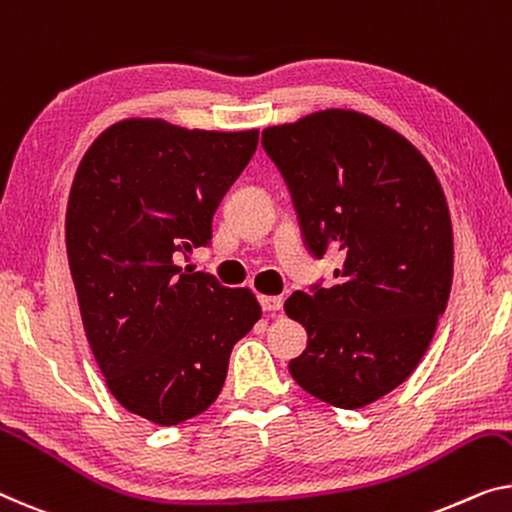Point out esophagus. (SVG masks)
Instances as JSON below:
<instances>
[{
	"instance_id": "34e87169",
	"label": "esophagus",
	"mask_w": 512,
	"mask_h": 512,
	"mask_svg": "<svg viewBox=\"0 0 512 512\" xmlns=\"http://www.w3.org/2000/svg\"><path fill=\"white\" fill-rule=\"evenodd\" d=\"M259 303L266 312H280L282 310V296H259Z\"/></svg>"
}]
</instances>
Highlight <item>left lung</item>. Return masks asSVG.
Masks as SVG:
<instances>
[{
	"label": "left lung",
	"mask_w": 512,
	"mask_h": 512,
	"mask_svg": "<svg viewBox=\"0 0 512 512\" xmlns=\"http://www.w3.org/2000/svg\"><path fill=\"white\" fill-rule=\"evenodd\" d=\"M315 257H340L333 287L294 292L308 331L289 361L303 391L368 407L421 363L453 285V225L432 165L407 137L356 110H319L262 131Z\"/></svg>",
	"instance_id": "8db88e82"
}]
</instances>
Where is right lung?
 <instances>
[{"instance_id":"obj_1","label":"right lung","mask_w":512,"mask_h":512,"mask_svg":"<svg viewBox=\"0 0 512 512\" xmlns=\"http://www.w3.org/2000/svg\"><path fill=\"white\" fill-rule=\"evenodd\" d=\"M259 131L124 119L73 177L66 253L91 352L121 407L156 425L209 409L262 308L248 287L183 269L257 149Z\"/></svg>"}]
</instances>
